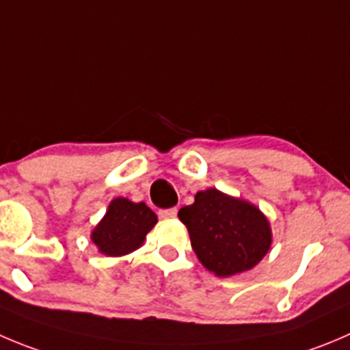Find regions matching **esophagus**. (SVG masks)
<instances>
[{
    "instance_id": "obj_1",
    "label": "esophagus",
    "mask_w": 350,
    "mask_h": 350,
    "mask_svg": "<svg viewBox=\"0 0 350 350\" xmlns=\"http://www.w3.org/2000/svg\"><path fill=\"white\" fill-rule=\"evenodd\" d=\"M159 215H161L162 219H174V217L178 215V208H167V210H161V212H159Z\"/></svg>"
}]
</instances>
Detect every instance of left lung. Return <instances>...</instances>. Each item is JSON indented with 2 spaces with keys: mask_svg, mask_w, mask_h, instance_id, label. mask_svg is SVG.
Instances as JSON below:
<instances>
[{
  "mask_svg": "<svg viewBox=\"0 0 350 350\" xmlns=\"http://www.w3.org/2000/svg\"><path fill=\"white\" fill-rule=\"evenodd\" d=\"M196 258L217 277H232L256 267L272 246V227L256 205L217 188L195 195L179 210Z\"/></svg>",
  "mask_w": 350,
  "mask_h": 350,
  "instance_id": "left-lung-1",
  "label": "left lung"
}]
</instances>
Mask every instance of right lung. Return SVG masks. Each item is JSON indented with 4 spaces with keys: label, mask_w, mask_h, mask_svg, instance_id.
I'll use <instances>...</instances> for the list:
<instances>
[{
    "label": "right lung",
    "mask_w": 350,
    "mask_h": 350,
    "mask_svg": "<svg viewBox=\"0 0 350 350\" xmlns=\"http://www.w3.org/2000/svg\"><path fill=\"white\" fill-rule=\"evenodd\" d=\"M157 224V215L144 202L118 196L109 203L106 215L90 232L99 253L106 256H124L144 244L145 237Z\"/></svg>",
    "instance_id": "obj_1"
}]
</instances>
